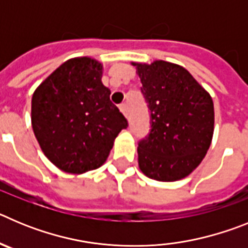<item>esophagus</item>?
<instances>
[{
  "label": "esophagus",
  "instance_id": "34e87169",
  "mask_svg": "<svg viewBox=\"0 0 248 248\" xmlns=\"http://www.w3.org/2000/svg\"><path fill=\"white\" fill-rule=\"evenodd\" d=\"M119 109H120V111H122V113L124 114V115H125V117H128V105H126V104H120L119 105Z\"/></svg>",
  "mask_w": 248,
  "mask_h": 248
}]
</instances>
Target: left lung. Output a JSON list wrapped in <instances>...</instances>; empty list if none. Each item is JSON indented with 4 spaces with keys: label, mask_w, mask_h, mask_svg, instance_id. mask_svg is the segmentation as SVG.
<instances>
[{
    "label": "left lung",
    "mask_w": 248,
    "mask_h": 248,
    "mask_svg": "<svg viewBox=\"0 0 248 248\" xmlns=\"http://www.w3.org/2000/svg\"><path fill=\"white\" fill-rule=\"evenodd\" d=\"M133 65L150 110V133L138 146L140 170L157 181L184 179L211 145L212 98L181 65L165 61Z\"/></svg>",
    "instance_id": "1"
}]
</instances>
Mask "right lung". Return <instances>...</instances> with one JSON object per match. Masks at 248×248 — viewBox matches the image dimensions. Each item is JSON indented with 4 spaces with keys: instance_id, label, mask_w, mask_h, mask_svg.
Instances as JSON below:
<instances>
[{
    "instance_id": "add662e5",
    "label": "right lung",
    "mask_w": 248,
    "mask_h": 248,
    "mask_svg": "<svg viewBox=\"0 0 248 248\" xmlns=\"http://www.w3.org/2000/svg\"><path fill=\"white\" fill-rule=\"evenodd\" d=\"M103 65L89 57L59 65L34 91L32 128L43 154L58 169L83 174L105 163L128 120L102 83Z\"/></svg>"
}]
</instances>
